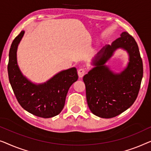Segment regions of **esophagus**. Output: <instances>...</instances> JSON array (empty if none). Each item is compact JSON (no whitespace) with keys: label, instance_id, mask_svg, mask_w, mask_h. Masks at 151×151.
<instances>
[{"label":"esophagus","instance_id":"1","mask_svg":"<svg viewBox=\"0 0 151 151\" xmlns=\"http://www.w3.org/2000/svg\"><path fill=\"white\" fill-rule=\"evenodd\" d=\"M86 69L85 68H80L78 69V76H79L80 78H82L83 76H84L85 74H86Z\"/></svg>","mask_w":151,"mask_h":151}]
</instances>
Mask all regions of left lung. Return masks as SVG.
Listing matches in <instances>:
<instances>
[{
	"mask_svg": "<svg viewBox=\"0 0 151 151\" xmlns=\"http://www.w3.org/2000/svg\"><path fill=\"white\" fill-rule=\"evenodd\" d=\"M118 48L128 52L129 61L124 71L114 73L105 65ZM94 68L83 76L86 99L90 111L103 118L116 117L133 105L138 95L143 63L134 38L124 31L120 37L98 52Z\"/></svg>",
	"mask_w": 151,
	"mask_h": 151,
	"instance_id": "obj_1",
	"label": "left lung"
}]
</instances>
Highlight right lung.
<instances>
[{
    "mask_svg": "<svg viewBox=\"0 0 151 151\" xmlns=\"http://www.w3.org/2000/svg\"><path fill=\"white\" fill-rule=\"evenodd\" d=\"M24 34L22 31L15 38L9 50L7 70L10 84L23 109L40 118L54 117L62 111L70 87L78 79L77 71L71 68L44 83H33L22 75L17 63V48Z\"/></svg>",
    "mask_w": 151,
    "mask_h": 151,
    "instance_id": "obj_1",
    "label": "right lung"
}]
</instances>
